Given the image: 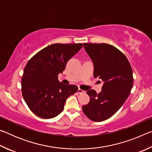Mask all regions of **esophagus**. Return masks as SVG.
<instances>
[{
  "mask_svg": "<svg viewBox=\"0 0 152 152\" xmlns=\"http://www.w3.org/2000/svg\"><path fill=\"white\" fill-rule=\"evenodd\" d=\"M78 92L79 94H83L84 92V91H82V90H81L80 88H78Z\"/></svg>",
  "mask_w": 152,
  "mask_h": 152,
  "instance_id": "34e87169",
  "label": "esophagus"
}]
</instances>
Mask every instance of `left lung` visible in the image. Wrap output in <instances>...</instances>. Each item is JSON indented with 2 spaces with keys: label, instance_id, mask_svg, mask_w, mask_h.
Masks as SVG:
<instances>
[{
  "label": "left lung",
  "instance_id": "obj_1",
  "mask_svg": "<svg viewBox=\"0 0 152 152\" xmlns=\"http://www.w3.org/2000/svg\"><path fill=\"white\" fill-rule=\"evenodd\" d=\"M86 53L93 61L94 77L103 81L102 91L86 93L90 101L82 110L93 121L108 119L122 107L133 87V72L126 56L107 43H84Z\"/></svg>",
  "mask_w": 152,
  "mask_h": 152
}]
</instances>
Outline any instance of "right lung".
I'll use <instances>...</instances> for the list:
<instances>
[{"mask_svg": "<svg viewBox=\"0 0 152 152\" xmlns=\"http://www.w3.org/2000/svg\"><path fill=\"white\" fill-rule=\"evenodd\" d=\"M82 43H55L33 56L21 78L22 94L30 110L43 119H51L62 111L70 95L78 91L76 85H66L58 80L70 59Z\"/></svg>", "mask_w": 152, "mask_h": 152, "instance_id": "add662e5", "label": "right lung"}]
</instances>
